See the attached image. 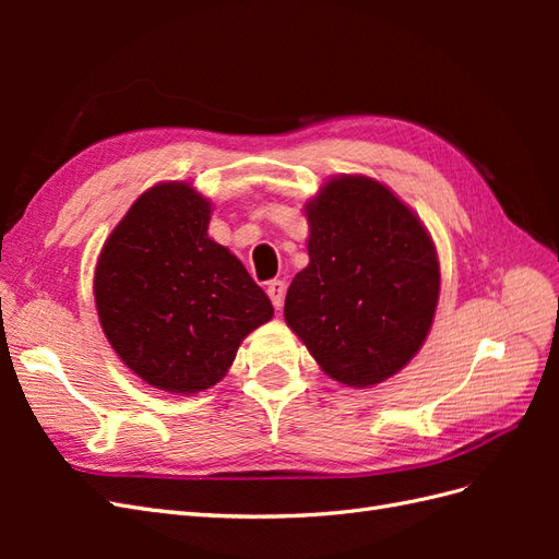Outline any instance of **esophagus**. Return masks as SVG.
<instances>
[{
	"label": "esophagus",
	"mask_w": 559,
	"mask_h": 559,
	"mask_svg": "<svg viewBox=\"0 0 559 559\" xmlns=\"http://www.w3.org/2000/svg\"><path fill=\"white\" fill-rule=\"evenodd\" d=\"M267 296H270V300H273V306H275V310H282V306H284V296H286V284L282 282V280H273V282H267Z\"/></svg>",
	"instance_id": "1"
}]
</instances>
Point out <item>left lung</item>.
<instances>
[{
	"instance_id": "8db88e82",
	"label": "left lung",
	"mask_w": 559,
	"mask_h": 559,
	"mask_svg": "<svg viewBox=\"0 0 559 559\" xmlns=\"http://www.w3.org/2000/svg\"><path fill=\"white\" fill-rule=\"evenodd\" d=\"M306 212L310 263L286 292V324L333 380L392 378L427 341L441 289L427 228L361 175L331 179Z\"/></svg>"
}]
</instances>
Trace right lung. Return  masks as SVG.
I'll list each match as a JSON object with an SVG mask.
<instances>
[{"label":"right lung","mask_w":559,"mask_h":559,"mask_svg":"<svg viewBox=\"0 0 559 559\" xmlns=\"http://www.w3.org/2000/svg\"><path fill=\"white\" fill-rule=\"evenodd\" d=\"M212 205L191 183H158L114 228L95 267L99 324L121 361L173 394L222 380L273 302L210 235Z\"/></svg>","instance_id":"1"}]
</instances>
